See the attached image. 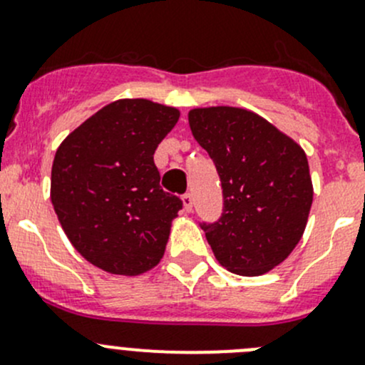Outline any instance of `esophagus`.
<instances>
[{
  "label": "esophagus",
  "mask_w": 365,
  "mask_h": 365,
  "mask_svg": "<svg viewBox=\"0 0 365 365\" xmlns=\"http://www.w3.org/2000/svg\"><path fill=\"white\" fill-rule=\"evenodd\" d=\"M182 201H183V208H185V212H192V196L190 194H183L182 196Z\"/></svg>",
  "instance_id": "1"
}]
</instances>
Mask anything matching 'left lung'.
Wrapping results in <instances>:
<instances>
[{
    "label": "left lung",
    "mask_w": 365,
    "mask_h": 365,
    "mask_svg": "<svg viewBox=\"0 0 365 365\" xmlns=\"http://www.w3.org/2000/svg\"><path fill=\"white\" fill-rule=\"evenodd\" d=\"M189 125L222 185V215L201 222L217 261L247 277L272 270L307 224L312 183L304 150L247 109H192Z\"/></svg>",
    "instance_id": "left-lung-1"
}]
</instances>
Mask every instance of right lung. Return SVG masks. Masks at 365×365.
Listing matches in <instances>:
<instances>
[{
  "label": "right lung",
  "instance_id": "add662e5",
  "mask_svg": "<svg viewBox=\"0 0 365 365\" xmlns=\"http://www.w3.org/2000/svg\"><path fill=\"white\" fill-rule=\"evenodd\" d=\"M180 111L121 98L67 135L51 171V201L76 251L95 267L139 275L164 256L182 200L164 192L153 153Z\"/></svg>",
  "mask_w": 365,
  "mask_h": 365
}]
</instances>
